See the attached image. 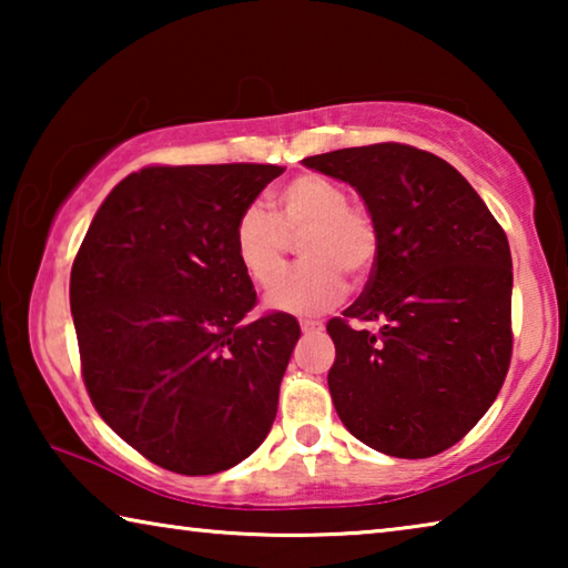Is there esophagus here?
<instances>
[{"instance_id": "esophagus-1", "label": "esophagus", "mask_w": 568, "mask_h": 568, "mask_svg": "<svg viewBox=\"0 0 568 568\" xmlns=\"http://www.w3.org/2000/svg\"><path fill=\"white\" fill-rule=\"evenodd\" d=\"M301 331L303 333H321L323 331V323H318V321H301Z\"/></svg>"}]
</instances>
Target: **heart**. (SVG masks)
<instances>
[{
	"label": "heart",
	"instance_id": "1",
	"mask_svg": "<svg viewBox=\"0 0 568 568\" xmlns=\"http://www.w3.org/2000/svg\"><path fill=\"white\" fill-rule=\"evenodd\" d=\"M293 239L302 241L306 263L267 297V305L283 313L328 311L343 297L345 277L365 281L381 255V227L371 207L348 200L338 180L315 172L287 180L275 192V215L250 203L235 220L237 263L263 291L284 274Z\"/></svg>",
	"mask_w": 568,
	"mask_h": 568
}]
</instances>
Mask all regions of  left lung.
<instances>
[{"label": "left lung", "mask_w": 568, "mask_h": 568, "mask_svg": "<svg viewBox=\"0 0 568 568\" xmlns=\"http://www.w3.org/2000/svg\"><path fill=\"white\" fill-rule=\"evenodd\" d=\"M361 192L381 255L358 301L328 321V388L343 426L396 458L458 444L511 363V250L466 178L434 152L378 142L303 160ZM353 320H381L376 334Z\"/></svg>", "instance_id": "left-lung-1"}]
</instances>
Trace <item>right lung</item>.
<instances>
[{
    "label": "right lung",
    "mask_w": 568,
    "mask_h": 568,
    "mask_svg": "<svg viewBox=\"0 0 568 568\" xmlns=\"http://www.w3.org/2000/svg\"><path fill=\"white\" fill-rule=\"evenodd\" d=\"M283 170L148 165L110 192L77 250L70 307L92 406L175 474L233 468L275 420L301 325L245 321L257 295L233 230Z\"/></svg>",
    "instance_id": "add662e5"
}]
</instances>
